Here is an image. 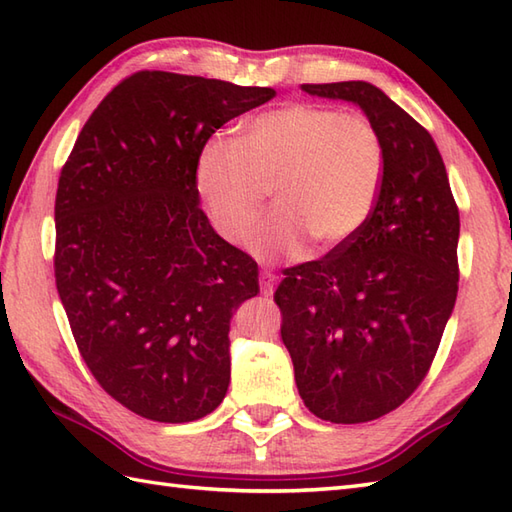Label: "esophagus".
Masks as SVG:
<instances>
[{"label":"esophagus","mask_w":512,"mask_h":512,"mask_svg":"<svg viewBox=\"0 0 512 512\" xmlns=\"http://www.w3.org/2000/svg\"><path fill=\"white\" fill-rule=\"evenodd\" d=\"M275 284H277V277L270 273V270H262V275H259V288H262V295L264 297L273 295Z\"/></svg>","instance_id":"1"}]
</instances>
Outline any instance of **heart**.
<instances>
[{
    "label": "heart",
    "mask_w": 512,
    "mask_h": 512,
    "mask_svg": "<svg viewBox=\"0 0 512 512\" xmlns=\"http://www.w3.org/2000/svg\"><path fill=\"white\" fill-rule=\"evenodd\" d=\"M198 191L224 239L244 244L275 189L277 211L253 237L262 257L336 250L363 231L385 180V145L363 114L288 103L257 114L242 140L211 138Z\"/></svg>",
    "instance_id": "heart-1"
}]
</instances>
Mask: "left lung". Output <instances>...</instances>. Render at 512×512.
I'll list each match as a JSON object with an SVG mask.
<instances>
[{
	"instance_id": "left-lung-1",
	"label": "left lung",
	"mask_w": 512,
	"mask_h": 512,
	"mask_svg": "<svg viewBox=\"0 0 512 512\" xmlns=\"http://www.w3.org/2000/svg\"><path fill=\"white\" fill-rule=\"evenodd\" d=\"M361 105L385 145L376 209L350 244L284 270L281 341L301 400L336 424L376 420L429 374L458 297L460 211L431 134L365 81L303 83Z\"/></svg>"
}]
</instances>
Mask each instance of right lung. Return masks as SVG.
<instances>
[{
    "label": "right lung",
    "instance_id": "right-lung-1",
    "mask_svg": "<svg viewBox=\"0 0 512 512\" xmlns=\"http://www.w3.org/2000/svg\"><path fill=\"white\" fill-rule=\"evenodd\" d=\"M270 88L140 70L105 96L61 169L54 279L107 394L156 422L211 413L231 380L228 328L257 262L213 231L195 171L209 138Z\"/></svg>",
    "mask_w": 512,
    "mask_h": 512
}]
</instances>
